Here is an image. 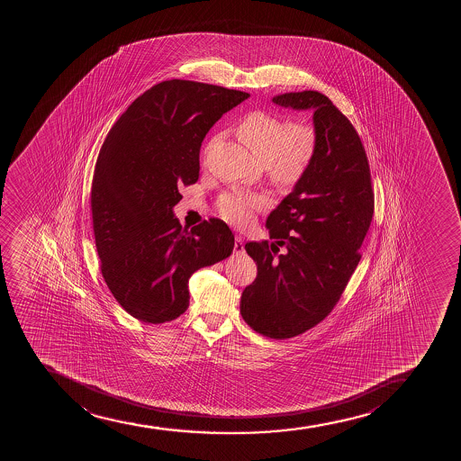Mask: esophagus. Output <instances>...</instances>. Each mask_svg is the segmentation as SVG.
<instances>
[{"mask_svg": "<svg viewBox=\"0 0 461 461\" xmlns=\"http://www.w3.org/2000/svg\"><path fill=\"white\" fill-rule=\"evenodd\" d=\"M233 252H235V254H243V252H244L243 237H240V235H237V237H235V244H233Z\"/></svg>", "mask_w": 461, "mask_h": 461, "instance_id": "esophagus-1", "label": "esophagus"}]
</instances>
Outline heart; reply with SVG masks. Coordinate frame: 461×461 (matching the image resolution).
Here are the masks:
<instances>
[{
  "label": "heart",
  "instance_id": "heart-1",
  "mask_svg": "<svg viewBox=\"0 0 461 461\" xmlns=\"http://www.w3.org/2000/svg\"><path fill=\"white\" fill-rule=\"evenodd\" d=\"M237 132L280 185H292L302 180L317 154V132L311 124H289L287 118L267 112L246 115L240 122ZM263 206L265 202L259 196L232 192L221 196L218 211L230 224L246 226L252 221L255 212Z\"/></svg>",
  "mask_w": 461,
  "mask_h": 461
}]
</instances>
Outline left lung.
Wrapping results in <instances>:
<instances>
[{"label": "left lung", "mask_w": 461, "mask_h": 461, "mask_svg": "<svg viewBox=\"0 0 461 461\" xmlns=\"http://www.w3.org/2000/svg\"><path fill=\"white\" fill-rule=\"evenodd\" d=\"M294 111H312L317 154L302 180L266 220L274 243H246L257 278L240 302L244 321L269 339L306 332L334 309L360 261L374 215L371 170L349 120L317 90L272 98Z\"/></svg>", "instance_id": "8db88e82"}]
</instances>
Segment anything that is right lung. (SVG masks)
<instances>
[{"mask_svg": "<svg viewBox=\"0 0 461 461\" xmlns=\"http://www.w3.org/2000/svg\"><path fill=\"white\" fill-rule=\"evenodd\" d=\"M249 96L163 81L127 107L101 146L90 195L101 272L112 295L140 321L180 317L189 306L192 274L232 254L226 222L212 218L187 230L174 207L181 185L198 180L209 129Z\"/></svg>", "mask_w": 461, "mask_h": 461, "instance_id": "obj_1", "label": "right lung"}]
</instances>
